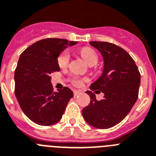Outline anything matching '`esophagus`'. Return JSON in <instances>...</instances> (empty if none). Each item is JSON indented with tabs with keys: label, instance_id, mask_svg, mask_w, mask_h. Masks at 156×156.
Masks as SVG:
<instances>
[{
	"label": "esophagus",
	"instance_id": "esophagus-1",
	"mask_svg": "<svg viewBox=\"0 0 156 156\" xmlns=\"http://www.w3.org/2000/svg\"><path fill=\"white\" fill-rule=\"evenodd\" d=\"M80 94H81V91H79V90H74V97L79 95Z\"/></svg>",
	"mask_w": 156,
	"mask_h": 156
}]
</instances>
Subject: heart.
I'll return each mask as SVG.
<instances>
[{"instance_id": "b5f03b06", "label": "heart", "mask_w": 156, "mask_h": 156, "mask_svg": "<svg viewBox=\"0 0 156 156\" xmlns=\"http://www.w3.org/2000/svg\"><path fill=\"white\" fill-rule=\"evenodd\" d=\"M80 54L82 55V58L84 59L88 65L94 66L97 64L98 61V54L93 49H91L90 47H84L81 49ZM69 62V54L68 51H64L59 55L58 59V65L61 68H64L68 65V63ZM74 83L75 85H80L81 81L75 79L74 81Z\"/></svg>"}]
</instances>
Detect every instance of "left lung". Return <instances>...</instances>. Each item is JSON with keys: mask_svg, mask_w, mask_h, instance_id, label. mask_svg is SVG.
I'll return each mask as SVG.
<instances>
[{"mask_svg": "<svg viewBox=\"0 0 156 156\" xmlns=\"http://www.w3.org/2000/svg\"><path fill=\"white\" fill-rule=\"evenodd\" d=\"M90 44L101 53L104 62L102 75L90 85V90L102 91L104 97L98 101L87 90L90 102L82 109V116L94 127L111 128L128 115L137 101L140 73L130 54L119 46L105 41Z\"/></svg>", "mask_w": 156, "mask_h": 156, "instance_id": "left-lung-1", "label": "left lung"}]
</instances>
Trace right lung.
I'll return each instance as SVG.
<instances>
[{
  "instance_id": "1",
  "label": "right lung",
  "mask_w": 156,
  "mask_h": 156,
  "mask_svg": "<svg viewBox=\"0 0 156 156\" xmlns=\"http://www.w3.org/2000/svg\"><path fill=\"white\" fill-rule=\"evenodd\" d=\"M77 44L66 39L45 38L21 54L15 69V95L25 115L41 126L58 122L74 93L68 87L53 91L52 73L60 70L58 58L68 46Z\"/></svg>"
}]
</instances>
